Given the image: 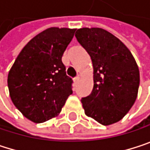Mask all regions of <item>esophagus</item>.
<instances>
[{
	"label": "esophagus",
	"mask_w": 150,
	"mask_h": 150,
	"mask_svg": "<svg viewBox=\"0 0 150 150\" xmlns=\"http://www.w3.org/2000/svg\"><path fill=\"white\" fill-rule=\"evenodd\" d=\"M80 79H81V77H80V76H76V78H74V83H78V82L80 81Z\"/></svg>",
	"instance_id": "1"
}]
</instances>
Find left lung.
I'll use <instances>...</instances> for the list:
<instances>
[{
    "label": "left lung",
    "instance_id": "left-lung-1",
    "mask_svg": "<svg viewBox=\"0 0 150 150\" xmlns=\"http://www.w3.org/2000/svg\"><path fill=\"white\" fill-rule=\"evenodd\" d=\"M76 38L93 65L92 92L81 100L85 114L104 126L116 123L136 100L140 84L137 63L129 49L104 29L81 28Z\"/></svg>",
    "mask_w": 150,
    "mask_h": 150
}]
</instances>
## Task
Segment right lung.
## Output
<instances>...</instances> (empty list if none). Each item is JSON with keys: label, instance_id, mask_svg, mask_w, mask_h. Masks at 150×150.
Returning a JSON list of instances; mask_svg holds the SVG:
<instances>
[{"label": "right lung", "instance_id": "right-lung-1", "mask_svg": "<svg viewBox=\"0 0 150 150\" xmlns=\"http://www.w3.org/2000/svg\"><path fill=\"white\" fill-rule=\"evenodd\" d=\"M76 29L48 28L22 49L8 76L10 98L22 114L34 123L59 114L73 93L62 55Z\"/></svg>", "mask_w": 150, "mask_h": 150}]
</instances>
